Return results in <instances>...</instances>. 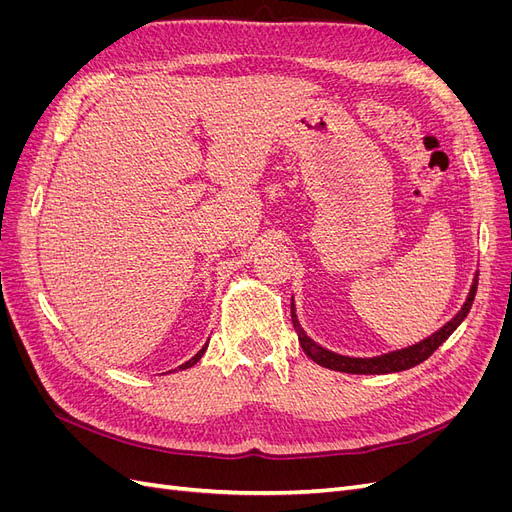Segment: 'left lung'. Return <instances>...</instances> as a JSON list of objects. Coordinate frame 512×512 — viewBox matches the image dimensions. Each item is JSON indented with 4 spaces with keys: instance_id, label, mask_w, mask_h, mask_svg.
<instances>
[{
    "instance_id": "1",
    "label": "left lung",
    "mask_w": 512,
    "mask_h": 512,
    "mask_svg": "<svg viewBox=\"0 0 512 512\" xmlns=\"http://www.w3.org/2000/svg\"><path fill=\"white\" fill-rule=\"evenodd\" d=\"M476 286H478V277H474V284L470 288L468 301L463 303V307L459 309V314L451 322H446L438 333H433L431 337L423 339V342H418L410 348L397 350V352H391V354H382V356H376V359H350V356H342V354H335V352L320 348L301 329L297 316H294V305H290L292 327L299 335V344H301L303 352L309 356V359L316 361L322 367H329V369H335V371H346V374H391V371H404V369H410L418 363L427 361L429 356L436 352L448 337H451V333L459 327L463 318H466L468 312H470V307H472L474 297H476Z\"/></svg>"
}]
</instances>
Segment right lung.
<instances>
[{"instance_id": "right-lung-1", "label": "right lung", "mask_w": 512, "mask_h": 512, "mask_svg": "<svg viewBox=\"0 0 512 512\" xmlns=\"http://www.w3.org/2000/svg\"><path fill=\"white\" fill-rule=\"evenodd\" d=\"M205 350H207V344H205V348H203V350H198V354H194L190 361H185V363H183L179 369H185V367H192V365H196V363H198V359H200V356L205 354Z\"/></svg>"}]
</instances>
